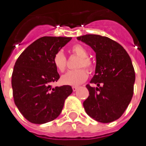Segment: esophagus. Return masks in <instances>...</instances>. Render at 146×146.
<instances>
[{"mask_svg":"<svg viewBox=\"0 0 146 146\" xmlns=\"http://www.w3.org/2000/svg\"><path fill=\"white\" fill-rule=\"evenodd\" d=\"M72 89H73L74 92H76V90L78 89V86H73V87H72Z\"/></svg>","mask_w":146,"mask_h":146,"instance_id":"1","label":"esophagus"}]
</instances>
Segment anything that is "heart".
Here are the masks:
<instances>
[{"mask_svg":"<svg viewBox=\"0 0 146 146\" xmlns=\"http://www.w3.org/2000/svg\"><path fill=\"white\" fill-rule=\"evenodd\" d=\"M71 52L75 53L76 55L80 57L78 63L76 65V67L78 69L70 70L66 72L65 75L62 76L61 82L66 85H79L88 79V72H92L95 69V64L92 59H90L88 56V52L81 44H75L71 47ZM66 58L65 54L62 51H59L55 53L53 57V64L55 67L60 71L63 72L66 67ZM80 67H84L87 70L86 71Z\"/></svg>","mask_w":146,"mask_h":146,"instance_id":"b5f03b06","label":"heart"}]
</instances>
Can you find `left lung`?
<instances>
[{"mask_svg": "<svg viewBox=\"0 0 146 146\" xmlns=\"http://www.w3.org/2000/svg\"><path fill=\"white\" fill-rule=\"evenodd\" d=\"M77 40L87 44L96 53L97 65L91 84L86 85L88 98L84 102L86 113L100 123L119 119L132 100L135 70L131 58L119 43L99 35H85Z\"/></svg>", "mask_w": 146, "mask_h": 146, "instance_id": "left-lung-1", "label": "left lung"}]
</instances>
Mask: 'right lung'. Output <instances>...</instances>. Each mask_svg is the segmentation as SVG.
Returning <instances> with one entry per match:
<instances>
[{
	"label": "right lung",
	"mask_w": 146,
	"mask_h": 146,
	"mask_svg": "<svg viewBox=\"0 0 146 146\" xmlns=\"http://www.w3.org/2000/svg\"><path fill=\"white\" fill-rule=\"evenodd\" d=\"M70 40V37H41L26 48L14 64L11 79L14 103L32 123L42 124L55 119L73 91L69 85L51 86L60 78L53 57Z\"/></svg>",
	"instance_id": "add662e5"
}]
</instances>
